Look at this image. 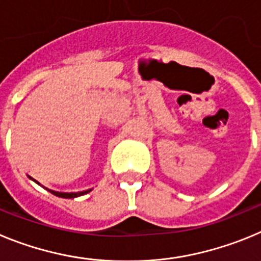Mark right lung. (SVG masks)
<instances>
[{
    "label": "right lung",
    "mask_w": 261,
    "mask_h": 261,
    "mask_svg": "<svg viewBox=\"0 0 261 261\" xmlns=\"http://www.w3.org/2000/svg\"><path fill=\"white\" fill-rule=\"evenodd\" d=\"M91 190H87V191H82V192H70V193H66V192H56V191H50L53 192V195L59 196V197H64V199H74V197H78V196H82L85 193L90 192Z\"/></svg>",
    "instance_id": "right-lung-1"
}]
</instances>
